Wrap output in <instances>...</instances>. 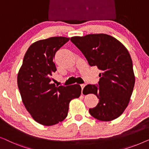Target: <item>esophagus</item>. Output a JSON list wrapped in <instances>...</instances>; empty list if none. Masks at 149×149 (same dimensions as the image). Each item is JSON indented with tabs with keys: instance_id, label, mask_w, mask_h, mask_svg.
I'll return each instance as SVG.
<instances>
[{
	"instance_id": "obj_1",
	"label": "esophagus",
	"mask_w": 149,
	"mask_h": 149,
	"mask_svg": "<svg viewBox=\"0 0 149 149\" xmlns=\"http://www.w3.org/2000/svg\"><path fill=\"white\" fill-rule=\"evenodd\" d=\"M80 86H81V94H82V91H83L84 88L85 87V84H81Z\"/></svg>"
}]
</instances>
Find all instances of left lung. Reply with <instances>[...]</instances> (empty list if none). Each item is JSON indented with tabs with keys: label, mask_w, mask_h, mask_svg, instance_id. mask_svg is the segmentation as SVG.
Returning a JSON list of instances; mask_svg holds the SVG:
<instances>
[{
	"label": "left lung",
	"mask_w": 149,
	"mask_h": 149,
	"mask_svg": "<svg viewBox=\"0 0 149 149\" xmlns=\"http://www.w3.org/2000/svg\"><path fill=\"white\" fill-rule=\"evenodd\" d=\"M90 66L100 71L98 86L88 84L84 95L93 93L98 103L89 112L100 121H109L123 113L128 105L135 84L132 61L122 43L111 36L94 33L71 38Z\"/></svg>",
	"instance_id": "obj_1"
}]
</instances>
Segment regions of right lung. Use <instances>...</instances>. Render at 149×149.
Here are the masks:
<instances>
[{"label":"right lung","instance_id":"obj_1","mask_svg":"<svg viewBox=\"0 0 149 149\" xmlns=\"http://www.w3.org/2000/svg\"><path fill=\"white\" fill-rule=\"evenodd\" d=\"M70 40L57 36L35 42L25 54L17 75V85L22 102L36 122L55 125L68 116L69 104L79 98V84L56 86L51 76L56 71L54 58L56 51Z\"/></svg>","mask_w":149,"mask_h":149}]
</instances>
